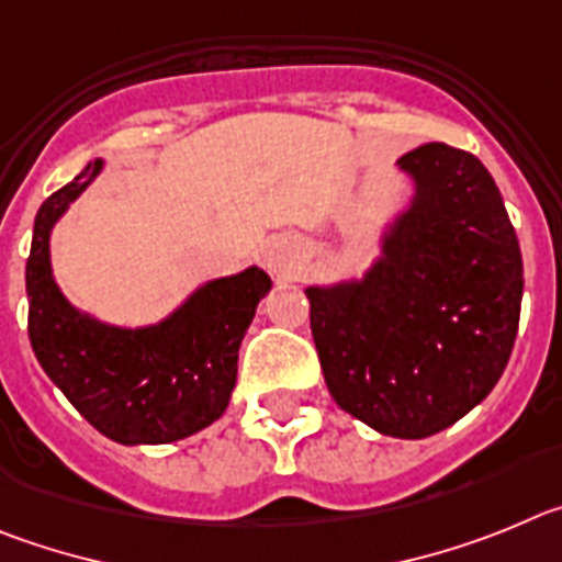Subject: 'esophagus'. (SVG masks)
I'll return each instance as SVG.
<instances>
[{
    "label": "esophagus",
    "instance_id": "obj_1",
    "mask_svg": "<svg viewBox=\"0 0 562 562\" xmlns=\"http://www.w3.org/2000/svg\"><path fill=\"white\" fill-rule=\"evenodd\" d=\"M266 262H269V269L280 271L282 266H285V251H282L280 246H274V249H269V255H266Z\"/></svg>",
    "mask_w": 562,
    "mask_h": 562
}]
</instances>
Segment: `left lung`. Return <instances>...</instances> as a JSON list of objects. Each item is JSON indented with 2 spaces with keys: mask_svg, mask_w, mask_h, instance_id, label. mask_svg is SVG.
I'll return each mask as SVG.
<instances>
[{
  "mask_svg": "<svg viewBox=\"0 0 562 562\" xmlns=\"http://www.w3.org/2000/svg\"><path fill=\"white\" fill-rule=\"evenodd\" d=\"M412 206L361 282L307 288L333 401L386 437L423 439L493 392L513 352L524 260L502 193L468 150L397 159Z\"/></svg>",
  "mask_w": 562,
  "mask_h": 562,
  "instance_id": "left-lung-1",
  "label": "left lung"
}]
</instances>
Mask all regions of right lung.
I'll list each match as a JSON object with an SVG mask.
<instances>
[{"instance_id":"obj_1","label":"right lung","mask_w":562,"mask_h":562,"mask_svg":"<svg viewBox=\"0 0 562 562\" xmlns=\"http://www.w3.org/2000/svg\"><path fill=\"white\" fill-rule=\"evenodd\" d=\"M103 168L94 161L35 215L27 257V333L49 381L100 434L123 445H165L201 431L229 406L237 350L269 293L266 271L206 282L161 325H100L75 311L49 269V232Z\"/></svg>"}]
</instances>
